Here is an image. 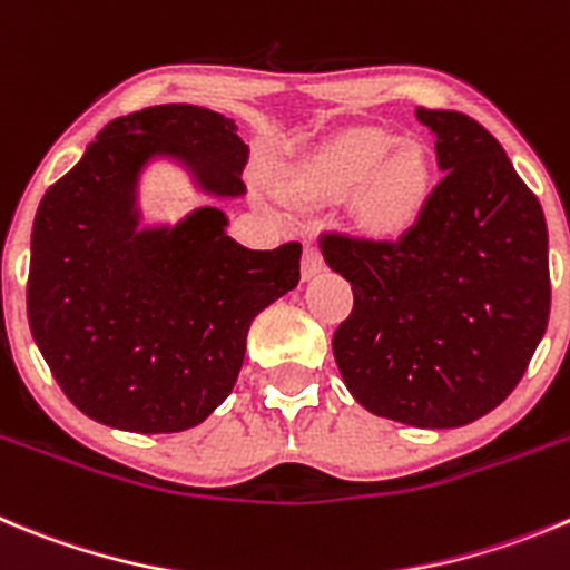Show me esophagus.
Returning <instances> with one entry per match:
<instances>
[{
	"mask_svg": "<svg viewBox=\"0 0 570 570\" xmlns=\"http://www.w3.org/2000/svg\"><path fill=\"white\" fill-rule=\"evenodd\" d=\"M322 268H325V259H322L320 248L313 243H305V254H302V279H311V276L320 274Z\"/></svg>",
	"mask_w": 570,
	"mask_h": 570,
	"instance_id": "1",
	"label": "esophagus"
}]
</instances>
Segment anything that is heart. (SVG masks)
Listing matches in <instances>:
<instances>
[{"label": "heart", "mask_w": 570, "mask_h": 570, "mask_svg": "<svg viewBox=\"0 0 570 570\" xmlns=\"http://www.w3.org/2000/svg\"><path fill=\"white\" fill-rule=\"evenodd\" d=\"M307 186L322 197L353 191L358 226L375 237L410 232L432 195V158L424 144L379 129L338 138L307 171Z\"/></svg>", "instance_id": "obj_1"}]
</instances>
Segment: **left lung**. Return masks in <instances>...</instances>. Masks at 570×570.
Instances as JSON below:
<instances>
[{
    "label": "left lung",
    "mask_w": 570,
    "mask_h": 570,
    "mask_svg": "<svg viewBox=\"0 0 570 570\" xmlns=\"http://www.w3.org/2000/svg\"><path fill=\"white\" fill-rule=\"evenodd\" d=\"M443 177L399 239L322 234L353 288L333 356L379 417L446 430L478 421L520 384L551 313L548 228L534 191L487 127L415 109Z\"/></svg>",
    "instance_id": "obj_1"
}]
</instances>
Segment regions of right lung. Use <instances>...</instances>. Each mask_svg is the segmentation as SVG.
Instances as JSON below:
<instances>
[{"label": "right lung", "instance_id": "right-lung-1", "mask_svg": "<svg viewBox=\"0 0 570 570\" xmlns=\"http://www.w3.org/2000/svg\"><path fill=\"white\" fill-rule=\"evenodd\" d=\"M177 155L208 191L243 195L248 146L232 118L160 104L115 118L41 197L30 237L28 322L61 393L115 430L183 432L234 390L259 311L296 288L299 243L248 250L200 208L135 232L146 158Z\"/></svg>", "mask_w": 570, "mask_h": 570}]
</instances>
